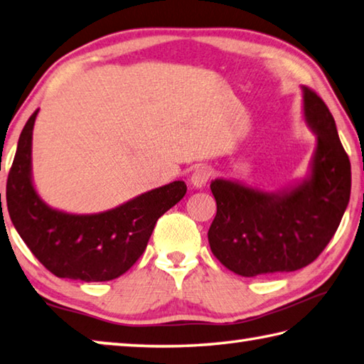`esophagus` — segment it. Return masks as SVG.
Returning a JSON list of instances; mask_svg holds the SVG:
<instances>
[{
	"mask_svg": "<svg viewBox=\"0 0 364 364\" xmlns=\"http://www.w3.org/2000/svg\"><path fill=\"white\" fill-rule=\"evenodd\" d=\"M211 176V170L208 167H197L194 170L193 176H191V184H193V188L196 189H202L205 184L208 183Z\"/></svg>",
	"mask_w": 364,
	"mask_h": 364,
	"instance_id": "obj_1",
	"label": "esophagus"
}]
</instances>
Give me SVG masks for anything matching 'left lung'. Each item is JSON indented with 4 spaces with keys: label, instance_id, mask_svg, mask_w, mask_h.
Wrapping results in <instances>:
<instances>
[{
    "label": "left lung",
    "instance_id": "obj_1",
    "mask_svg": "<svg viewBox=\"0 0 364 364\" xmlns=\"http://www.w3.org/2000/svg\"><path fill=\"white\" fill-rule=\"evenodd\" d=\"M302 113L316 144L309 173L293 186L261 191L216 178L208 242L223 266L242 277L293 272L315 261L338 230L352 171L325 102L302 85Z\"/></svg>",
    "mask_w": 364,
    "mask_h": 364
}]
</instances>
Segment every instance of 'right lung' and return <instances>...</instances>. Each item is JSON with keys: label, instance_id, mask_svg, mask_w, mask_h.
I'll use <instances>...</instances> for the list:
<instances>
[{"label": "right lung", "instance_id": "obj_1", "mask_svg": "<svg viewBox=\"0 0 364 364\" xmlns=\"http://www.w3.org/2000/svg\"><path fill=\"white\" fill-rule=\"evenodd\" d=\"M36 109L18 138L6 184L11 221L43 266L60 279L108 282L127 272L146 250L159 218L186 194L173 181L100 213L75 215L49 207L31 176Z\"/></svg>", "mask_w": 364, "mask_h": 364}]
</instances>
